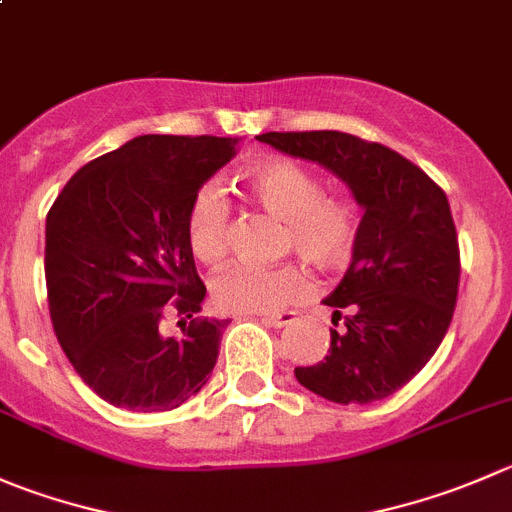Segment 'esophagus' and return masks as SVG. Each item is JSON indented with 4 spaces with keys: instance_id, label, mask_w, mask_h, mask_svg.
I'll use <instances>...</instances> for the list:
<instances>
[{
    "instance_id": "34e87169",
    "label": "esophagus",
    "mask_w": 512,
    "mask_h": 512,
    "mask_svg": "<svg viewBox=\"0 0 512 512\" xmlns=\"http://www.w3.org/2000/svg\"><path fill=\"white\" fill-rule=\"evenodd\" d=\"M295 317H297V312H272V315H262V322H267V325H272V327H287V325H292V322H295Z\"/></svg>"
}]
</instances>
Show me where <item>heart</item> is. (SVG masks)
<instances>
[{
  "mask_svg": "<svg viewBox=\"0 0 512 512\" xmlns=\"http://www.w3.org/2000/svg\"><path fill=\"white\" fill-rule=\"evenodd\" d=\"M250 200L275 220H282L280 250L297 252L322 272L345 270L362 232L360 202L345 192H325L320 172L297 160L277 157L242 172ZM232 210L215 185H202L187 210V240L192 255L215 265L230 247ZM212 300L220 310L275 312L297 305L312 290L310 275L295 260L275 267L230 265L212 280Z\"/></svg>",
  "mask_w": 512,
  "mask_h": 512,
  "instance_id": "1",
  "label": "heart"
}]
</instances>
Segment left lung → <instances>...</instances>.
Listing matches in <instances>:
<instances>
[{
    "label": "left lung",
    "instance_id": "8db88e82",
    "mask_svg": "<svg viewBox=\"0 0 512 512\" xmlns=\"http://www.w3.org/2000/svg\"><path fill=\"white\" fill-rule=\"evenodd\" d=\"M260 142L325 165L365 210L350 267L325 297L332 325L345 327L295 377L340 405L388 398L428 365L453 320L460 247L448 197L403 155L347 132H267Z\"/></svg>",
    "mask_w": 512,
    "mask_h": 512
}]
</instances>
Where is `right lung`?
Listing matches in <instances>:
<instances>
[{"instance_id":"right-lung-1","label":"right lung","mask_w":512,"mask_h":512,"mask_svg":"<svg viewBox=\"0 0 512 512\" xmlns=\"http://www.w3.org/2000/svg\"><path fill=\"white\" fill-rule=\"evenodd\" d=\"M232 137L142 135L87 162L47 212L54 332L77 375L137 413L180 408L207 382L227 320L202 317L187 240L192 195L235 155ZM180 316V336L161 322Z\"/></svg>"}]
</instances>
